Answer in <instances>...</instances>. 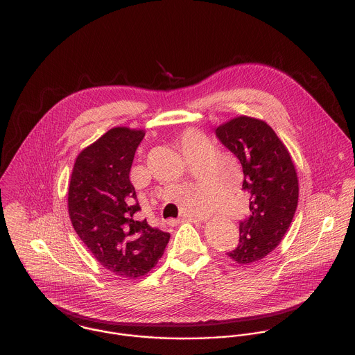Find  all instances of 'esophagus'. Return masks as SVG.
I'll return each mask as SVG.
<instances>
[{"instance_id":"1","label":"esophagus","mask_w":355,"mask_h":355,"mask_svg":"<svg viewBox=\"0 0 355 355\" xmlns=\"http://www.w3.org/2000/svg\"><path fill=\"white\" fill-rule=\"evenodd\" d=\"M196 220H198L197 216L196 217L194 216H183L180 218H171V220H168V224L169 225H178V224L184 223V221H196Z\"/></svg>"}]
</instances>
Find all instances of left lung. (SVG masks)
Masks as SVG:
<instances>
[{"instance_id":"1","label":"left lung","mask_w":355,"mask_h":355,"mask_svg":"<svg viewBox=\"0 0 355 355\" xmlns=\"http://www.w3.org/2000/svg\"><path fill=\"white\" fill-rule=\"evenodd\" d=\"M216 138L241 161L242 190L249 196L250 216L239 221V243L228 255L252 263L276 249L298 205V178L283 142L265 123L248 116L216 130Z\"/></svg>"}]
</instances>
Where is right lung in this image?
I'll return each mask as SVG.
<instances>
[{
  "mask_svg": "<svg viewBox=\"0 0 355 355\" xmlns=\"http://www.w3.org/2000/svg\"><path fill=\"white\" fill-rule=\"evenodd\" d=\"M144 137L125 127L109 130L78 155L68 190L78 236L106 269L130 279L146 275L171 238L138 217L130 171Z\"/></svg>",
  "mask_w": 355,
  "mask_h": 355,
  "instance_id": "add662e5",
  "label": "right lung"
}]
</instances>
